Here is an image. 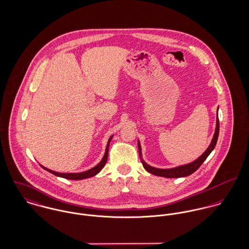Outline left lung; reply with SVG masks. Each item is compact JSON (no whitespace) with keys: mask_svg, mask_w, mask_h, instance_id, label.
<instances>
[{"mask_svg":"<svg viewBox=\"0 0 249 249\" xmlns=\"http://www.w3.org/2000/svg\"><path fill=\"white\" fill-rule=\"evenodd\" d=\"M218 111V108H217ZM218 132H219V123H218V116L216 114V125H215V130H214V134H213L212 142L210 143V145L208 146V148L204 151V153L199 156L196 160H195L194 162L187 164V165H183V166H179L177 168H173V169H157V168H153L149 165H147L142 159V152H141V144L140 142L138 141V148H139V155L140 158L142 159V164L144 168V170L154 176L157 177H162V178H184V177H188L191 176L192 174H194L201 165L202 163L206 160V158L209 156V154L212 152L217 141V137H218Z\"/></svg>","mask_w":249,"mask_h":249,"instance_id":"1","label":"left lung"}]
</instances>
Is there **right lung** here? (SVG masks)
<instances>
[{
	"mask_svg": "<svg viewBox=\"0 0 249 249\" xmlns=\"http://www.w3.org/2000/svg\"><path fill=\"white\" fill-rule=\"evenodd\" d=\"M112 137H113V136H111V137L109 138V140H108L107 149H106V153H105V156H104V158L102 159V161H101L97 166H95L94 168H92V169H90V170H88V171H86V172L77 173V174H62V173L53 172V171L49 170V169H47V168H45V167H43V166H41V167H42L44 170L50 172L51 174H53V175H54V176H56V177L66 178V179H71V180H80V179H85V178L95 177L96 175H98V174L101 172V170H102V169L105 167V165L107 164V157H108V148H109V143H110V141H111Z\"/></svg>",
	"mask_w": 249,
	"mask_h": 249,
	"instance_id": "1",
	"label": "right lung"
}]
</instances>
